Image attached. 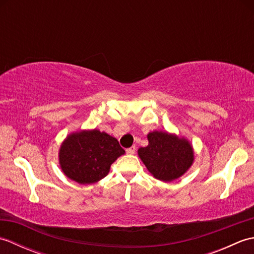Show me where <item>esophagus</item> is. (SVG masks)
I'll return each instance as SVG.
<instances>
[{"instance_id": "1", "label": "esophagus", "mask_w": 254, "mask_h": 254, "mask_svg": "<svg viewBox=\"0 0 254 254\" xmlns=\"http://www.w3.org/2000/svg\"><path fill=\"white\" fill-rule=\"evenodd\" d=\"M127 154H128V155L135 154V146H132V147H130V148H127Z\"/></svg>"}]
</instances>
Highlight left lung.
I'll return each instance as SVG.
<instances>
[{
  "instance_id": "obj_1",
  "label": "left lung",
  "mask_w": 254,
  "mask_h": 254,
  "mask_svg": "<svg viewBox=\"0 0 254 254\" xmlns=\"http://www.w3.org/2000/svg\"><path fill=\"white\" fill-rule=\"evenodd\" d=\"M148 145L141 147L138 156L156 179L169 182L185 175L194 161L192 145L185 137L168 132L147 134Z\"/></svg>"
}]
</instances>
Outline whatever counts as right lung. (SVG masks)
<instances>
[{
  "label": "right lung",
  "instance_id": "obj_1",
  "mask_svg": "<svg viewBox=\"0 0 254 254\" xmlns=\"http://www.w3.org/2000/svg\"><path fill=\"white\" fill-rule=\"evenodd\" d=\"M118 139L99 130L71 133L59 150V163L68 179L90 185L109 174L110 166L123 155Z\"/></svg>",
  "mask_w": 254,
  "mask_h": 254
}]
</instances>
